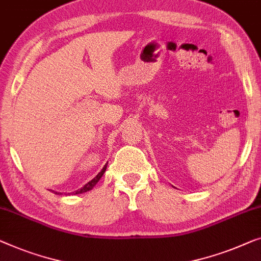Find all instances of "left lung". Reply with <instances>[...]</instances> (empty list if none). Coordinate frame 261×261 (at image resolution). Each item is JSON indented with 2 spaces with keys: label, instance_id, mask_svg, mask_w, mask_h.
<instances>
[{
  "label": "left lung",
  "instance_id": "left-lung-1",
  "mask_svg": "<svg viewBox=\"0 0 261 261\" xmlns=\"http://www.w3.org/2000/svg\"><path fill=\"white\" fill-rule=\"evenodd\" d=\"M174 188H175V187H174Z\"/></svg>",
  "mask_w": 261,
  "mask_h": 261
}]
</instances>
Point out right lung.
<instances>
[{
    "label": "right lung",
    "mask_w": 261,
    "mask_h": 261,
    "mask_svg": "<svg viewBox=\"0 0 261 261\" xmlns=\"http://www.w3.org/2000/svg\"><path fill=\"white\" fill-rule=\"evenodd\" d=\"M107 165H108V161H107V164H106L105 166H103V168L101 169V172L99 173V174H97L95 177H94L93 180H90L88 184H86L84 187L81 188V190H77V191H75V192H73V193H68V195L69 194H82V193H85V192H88V191H90V190H93V187L95 186V185L99 182V180L101 179V177H102V175H103V173L106 172V168H107ZM51 191V190H50ZM51 192H54L55 194H62V193H60V192H55V191H51ZM66 194V193H65Z\"/></svg>",
    "instance_id": "obj_1"
}]
</instances>
